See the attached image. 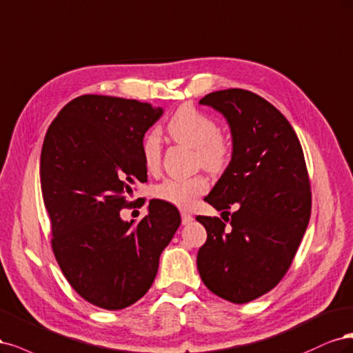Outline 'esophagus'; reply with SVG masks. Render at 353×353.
Segmentation results:
<instances>
[{
	"label": "esophagus",
	"mask_w": 353,
	"mask_h": 353,
	"mask_svg": "<svg viewBox=\"0 0 353 353\" xmlns=\"http://www.w3.org/2000/svg\"><path fill=\"white\" fill-rule=\"evenodd\" d=\"M181 214V224H190L192 221H193V217H192V215L189 214V212H186V211H181L180 212Z\"/></svg>",
	"instance_id": "esophagus-1"
}]
</instances>
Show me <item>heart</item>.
<instances>
[{
	"instance_id": "b5f03b06",
	"label": "heart",
	"mask_w": 353,
	"mask_h": 353,
	"mask_svg": "<svg viewBox=\"0 0 353 353\" xmlns=\"http://www.w3.org/2000/svg\"><path fill=\"white\" fill-rule=\"evenodd\" d=\"M167 129L172 139L196 150L198 161L210 172H221L229 164L232 145L229 139L219 133V126L205 112L192 105H181L172 119ZM142 160L148 172L155 173L161 165L163 142L157 130L145 134L142 141ZM208 190V180L203 176L186 179H167L154 189L157 199L172 203L179 208H189L198 196Z\"/></svg>"
}]
</instances>
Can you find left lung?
<instances>
[{
    "label": "left lung",
    "instance_id": "8db88e82",
    "mask_svg": "<svg viewBox=\"0 0 353 353\" xmlns=\"http://www.w3.org/2000/svg\"><path fill=\"white\" fill-rule=\"evenodd\" d=\"M199 104L221 112L233 143L232 160L205 201L229 215L233 205L236 211L224 221L196 217L207 230L198 271L217 296L246 303L277 286L308 227L311 186L305 157L286 117L254 92L217 90Z\"/></svg>",
    "mask_w": 353,
    "mask_h": 353
}]
</instances>
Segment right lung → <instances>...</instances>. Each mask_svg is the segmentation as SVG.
<instances>
[{"instance_id": "1", "label": "right lung", "mask_w": 353, "mask_h": 353, "mask_svg": "<svg viewBox=\"0 0 353 353\" xmlns=\"http://www.w3.org/2000/svg\"><path fill=\"white\" fill-rule=\"evenodd\" d=\"M163 112L136 99L82 95L45 134L41 188L52 251L70 286L102 310L143 296L181 221L174 205L157 199L138 224L120 217L133 188L146 181L142 141Z\"/></svg>"}]
</instances>
